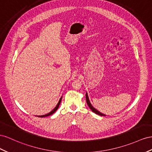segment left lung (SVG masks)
I'll return each mask as SVG.
<instances>
[{
	"label": "left lung",
	"instance_id": "1",
	"mask_svg": "<svg viewBox=\"0 0 152 152\" xmlns=\"http://www.w3.org/2000/svg\"><path fill=\"white\" fill-rule=\"evenodd\" d=\"M86 102H87L88 105L89 106V107L90 108V109H91L93 113H95V114H98V115H100V116H106V115H105L104 114H102V113H100V111H98V110H96L95 108H94V107H93V106L91 105V102H90V101H89V97H88V93H86Z\"/></svg>",
	"mask_w": 152,
	"mask_h": 152
}]
</instances>
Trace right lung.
Instances as JSON below:
<instances>
[{"label":"right lung","mask_w":152,"mask_h":152,"mask_svg":"<svg viewBox=\"0 0 152 152\" xmlns=\"http://www.w3.org/2000/svg\"><path fill=\"white\" fill-rule=\"evenodd\" d=\"M62 97L63 96H61V98H60V99H59V102H58V103H57V105L55 107V108L53 109L52 111H50V113H47V114H45V115H42V116H39V117H40V118H43V117H47V116H50V115H51V114H54L56 110H57V109L59 108V105H60V104H61V99H62Z\"/></svg>","instance_id":"add662e5"}]
</instances>
